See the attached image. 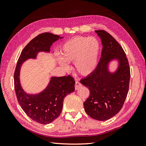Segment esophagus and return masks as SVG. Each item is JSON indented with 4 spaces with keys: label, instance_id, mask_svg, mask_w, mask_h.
<instances>
[{
    "label": "esophagus",
    "instance_id": "obj_1",
    "mask_svg": "<svg viewBox=\"0 0 146 146\" xmlns=\"http://www.w3.org/2000/svg\"><path fill=\"white\" fill-rule=\"evenodd\" d=\"M82 86V85L80 82H77V81L76 82V85H75V89H76V90H78L79 88H81Z\"/></svg>",
    "mask_w": 146,
    "mask_h": 146
}]
</instances>
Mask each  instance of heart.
Listing matches in <instances>:
<instances>
[{"mask_svg":"<svg viewBox=\"0 0 146 146\" xmlns=\"http://www.w3.org/2000/svg\"><path fill=\"white\" fill-rule=\"evenodd\" d=\"M100 44L94 37L76 36L66 41L61 46L58 63L63 69H68L65 63H74L77 71L82 76H89L98 66Z\"/></svg>","mask_w":146,"mask_h":146,"instance_id":"b5f03b06","label":"heart"}]
</instances>
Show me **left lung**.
Returning <instances> with one entry per match:
<instances>
[{"mask_svg": "<svg viewBox=\"0 0 146 146\" xmlns=\"http://www.w3.org/2000/svg\"><path fill=\"white\" fill-rule=\"evenodd\" d=\"M103 48L94 71L80 80L90 94L83 103L85 112L98 121H107L121 110L129 91L130 71L122 47L111 35L104 30H95ZM117 60V68L109 69L110 63Z\"/></svg>", "mask_w": 146, "mask_h": 146, "instance_id": "left-lung-1", "label": "left lung"}]
</instances>
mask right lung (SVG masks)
Listing matches in <instances>:
<instances>
[{"label": "right lung", "instance_id": "add662e5", "mask_svg": "<svg viewBox=\"0 0 146 146\" xmlns=\"http://www.w3.org/2000/svg\"><path fill=\"white\" fill-rule=\"evenodd\" d=\"M62 38L48 32L39 35L24 47L16 64L14 82L17 100L27 115L41 124L50 123L60 116L64 99L74 91L76 82L70 76L51 77L44 90L38 94H28L21 84V69L26 60L36 59L39 52L49 53L53 43Z\"/></svg>", "mask_w": 146, "mask_h": 146}]
</instances>
